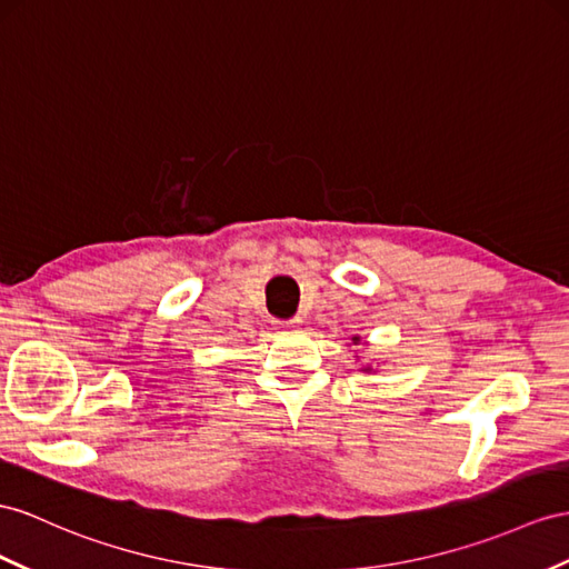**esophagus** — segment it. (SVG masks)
I'll use <instances>...</instances> for the list:
<instances>
[{
  "instance_id": "esophagus-1",
  "label": "esophagus",
  "mask_w": 569,
  "mask_h": 569,
  "mask_svg": "<svg viewBox=\"0 0 569 569\" xmlns=\"http://www.w3.org/2000/svg\"><path fill=\"white\" fill-rule=\"evenodd\" d=\"M279 325V329H300V319H290V322H276Z\"/></svg>"
}]
</instances>
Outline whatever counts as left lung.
Returning <instances> with one entry per match:
<instances>
[{"label": "left lung", "instance_id": "8db88e82", "mask_svg": "<svg viewBox=\"0 0 569 569\" xmlns=\"http://www.w3.org/2000/svg\"><path fill=\"white\" fill-rule=\"evenodd\" d=\"M351 341H353V346H360V343H368V341H362V339H360V337H353V339H351ZM356 358H358V356H356ZM360 370H362V372H372V370H375V368H372V366H362V368H360Z\"/></svg>", "mask_w": 569, "mask_h": 569}]
</instances>
